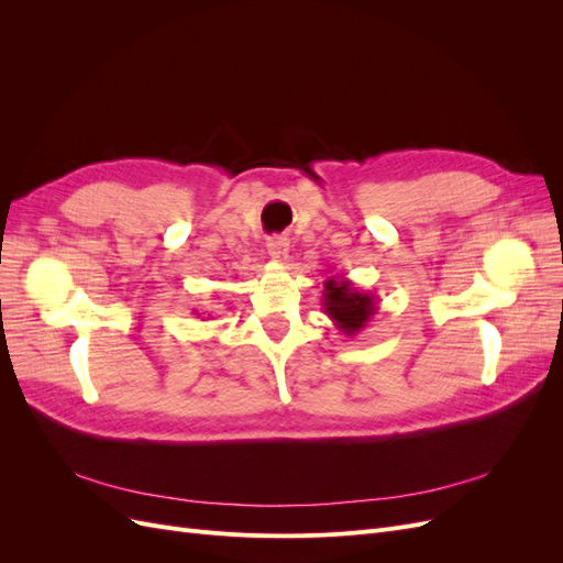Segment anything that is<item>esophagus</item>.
<instances>
[{
    "label": "esophagus",
    "instance_id": "obj_1",
    "mask_svg": "<svg viewBox=\"0 0 563 563\" xmlns=\"http://www.w3.org/2000/svg\"><path fill=\"white\" fill-rule=\"evenodd\" d=\"M267 253H269L272 261L284 263V261L288 258V242H286V236H269V240H267Z\"/></svg>",
    "mask_w": 563,
    "mask_h": 563
}]
</instances>
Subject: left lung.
Wrapping results in <instances>:
<instances>
[{
	"label": "left lung",
	"mask_w": 563,
	"mask_h": 563,
	"mask_svg": "<svg viewBox=\"0 0 563 563\" xmlns=\"http://www.w3.org/2000/svg\"><path fill=\"white\" fill-rule=\"evenodd\" d=\"M321 310L340 333L354 338L378 314V298L356 288L345 275H335L323 282Z\"/></svg>",
	"instance_id": "obj_1"
}]
</instances>
